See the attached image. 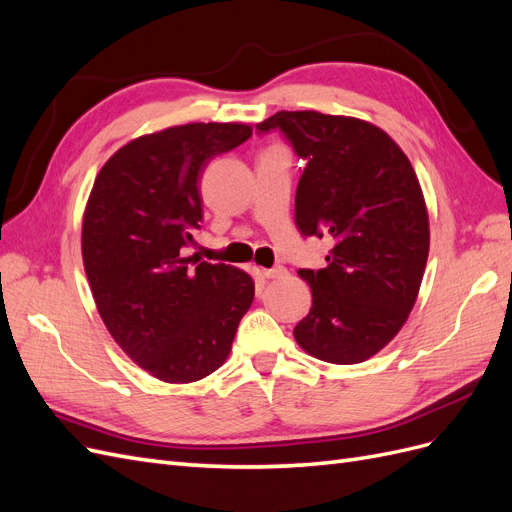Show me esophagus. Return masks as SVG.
I'll list each match as a JSON object with an SVG mask.
<instances>
[{
    "mask_svg": "<svg viewBox=\"0 0 512 512\" xmlns=\"http://www.w3.org/2000/svg\"><path fill=\"white\" fill-rule=\"evenodd\" d=\"M260 275L265 277V280H273V277H282L286 275L284 267H273V269H260Z\"/></svg>",
    "mask_w": 512,
    "mask_h": 512,
    "instance_id": "esophagus-1",
    "label": "esophagus"
}]
</instances>
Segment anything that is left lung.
<instances>
[{"label": "left lung", "instance_id": "left-lung-1", "mask_svg": "<svg viewBox=\"0 0 512 512\" xmlns=\"http://www.w3.org/2000/svg\"><path fill=\"white\" fill-rule=\"evenodd\" d=\"M280 130L307 162L294 198L303 237L333 239L327 267L299 269L312 309L294 339L320 361L363 363L404 327L429 254V215L404 151L356 117L280 111L258 123Z\"/></svg>", "mask_w": 512, "mask_h": 512}]
</instances>
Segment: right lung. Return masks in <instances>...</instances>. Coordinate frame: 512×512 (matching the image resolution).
Here are the masks:
<instances>
[{"mask_svg":"<svg viewBox=\"0 0 512 512\" xmlns=\"http://www.w3.org/2000/svg\"><path fill=\"white\" fill-rule=\"evenodd\" d=\"M252 136L247 123H185L138 136L98 173L83 213V265L108 333L153 378L203 380L222 367L254 280L185 256L203 220L209 160Z\"/></svg>","mask_w":512,"mask_h":512,"instance_id":"obj_1","label":"right lung"}]
</instances>
